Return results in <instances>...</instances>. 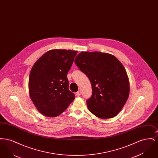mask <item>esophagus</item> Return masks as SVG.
<instances>
[{
    "mask_svg": "<svg viewBox=\"0 0 158 158\" xmlns=\"http://www.w3.org/2000/svg\"><path fill=\"white\" fill-rule=\"evenodd\" d=\"M76 96H77V97L80 96V95H81V90H79L77 92H76Z\"/></svg>",
    "mask_w": 158,
    "mask_h": 158,
    "instance_id": "34e87169",
    "label": "esophagus"
}]
</instances>
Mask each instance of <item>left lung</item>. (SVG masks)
Instances as JSON below:
<instances>
[{
	"label": "left lung",
	"instance_id": "left-lung-1",
	"mask_svg": "<svg viewBox=\"0 0 158 158\" xmlns=\"http://www.w3.org/2000/svg\"><path fill=\"white\" fill-rule=\"evenodd\" d=\"M75 63L92 85V95L86 101L90 113L103 119L117 115L130 92L128 77L122 63L112 54L99 52H82Z\"/></svg>",
	"mask_w": 158,
	"mask_h": 158
}]
</instances>
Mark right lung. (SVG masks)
I'll use <instances>...</instances> for the list:
<instances>
[{"instance_id": "add662e5", "label": "right lung", "mask_w": 158, "mask_h": 158, "mask_svg": "<svg viewBox=\"0 0 158 158\" xmlns=\"http://www.w3.org/2000/svg\"><path fill=\"white\" fill-rule=\"evenodd\" d=\"M77 51L54 49L34 63L29 77V94L38 111L48 117L64 112L75 96L69 89L68 72Z\"/></svg>"}]
</instances>
